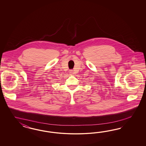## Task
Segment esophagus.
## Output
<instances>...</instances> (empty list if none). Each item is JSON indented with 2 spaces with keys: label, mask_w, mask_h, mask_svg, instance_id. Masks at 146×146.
<instances>
[{
  "label": "esophagus",
  "mask_w": 146,
  "mask_h": 146,
  "mask_svg": "<svg viewBox=\"0 0 146 146\" xmlns=\"http://www.w3.org/2000/svg\"><path fill=\"white\" fill-rule=\"evenodd\" d=\"M69 73H70V74H73V70H70V72H69Z\"/></svg>",
  "instance_id": "34e87169"
}]
</instances>
